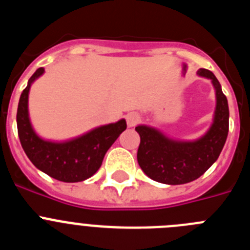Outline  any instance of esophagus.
Masks as SVG:
<instances>
[{
	"mask_svg": "<svg viewBox=\"0 0 250 250\" xmlns=\"http://www.w3.org/2000/svg\"><path fill=\"white\" fill-rule=\"evenodd\" d=\"M140 120L141 118L138 112H129V114L126 115V124L129 127H134L135 125H138V124L140 123Z\"/></svg>",
	"mask_w": 250,
	"mask_h": 250,
	"instance_id": "34e87169",
	"label": "esophagus"
}]
</instances>
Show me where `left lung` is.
<instances>
[{"mask_svg":"<svg viewBox=\"0 0 250 250\" xmlns=\"http://www.w3.org/2000/svg\"><path fill=\"white\" fill-rule=\"evenodd\" d=\"M198 75L210 79L216 95L214 123L203 138L195 141H176L152 127H135L140 135L138 163L141 170L155 182L170 185L193 182L215 163L225 144L229 131L227 96L213 72L200 68Z\"/></svg>","mask_w":250,"mask_h":250,"instance_id":"1","label":"left lung"}]
</instances>
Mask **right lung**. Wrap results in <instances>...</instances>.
<instances>
[{
	"label": "right lung",
	"mask_w": 250,
	"mask_h": 250,
	"mask_svg": "<svg viewBox=\"0 0 250 250\" xmlns=\"http://www.w3.org/2000/svg\"><path fill=\"white\" fill-rule=\"evenodd\" d=\"M37 68L22 91L17 107V131L22 149L31 163L51 178L65 183L83 182L94 175L103 164L104 156L126 129V121L96 127L85 135L65 143L42 140L36 135L28 119V91L31 83L43 74Z\"/></svg>",
	"instance_id": "1"
}]
</instances>
